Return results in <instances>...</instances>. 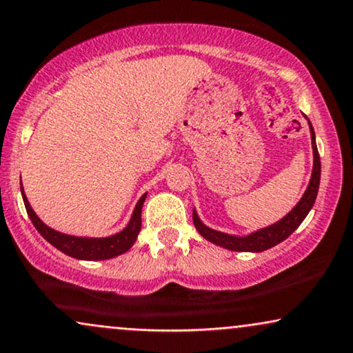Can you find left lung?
<instances>
[{
	"label": "left lung",
	"instance_id": "left-lung-1",
	"mask_svg": "<svg viewBox=\"0 0 353 353\" xmlns=\"http://www.w3.org/2000/svg\"><path fill=\"white\" fill-rule=\"evenodd\" d=\"M305 120L309 123V130H311V141H312V152H314V165H312V176L311 181H309L307 189L301 201L296 203V207L292 209L286 217H283L279 222H276L270 227L261 228V230H256L246 236H236V235H228V233L212 230V228L207 227L201 222L197 212L194 210L192 219L194 225L197 228V232L201 233L205 240L212 241V243L223 246V248L232 250V252H265V250L271 248V246L281 243L283 240H286L288 236L291 235L296 228L303 223V220L307 217L309 210L312 209L314 202H316L317 190H319V182H321V158L319 151H317L316 144V134H314V128L309 121V118L305 117Z\"/></svg>",
	"mask_w": 353,
	"mask_h": 353
}]
</instances>
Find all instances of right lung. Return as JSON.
Instances as JSON below:
<instances>
[{
	"label": "right lung",
	"mask_w": 353,
	"mask_h": 353,
	"mask_svg": "<svg viewBox=\"0 0 353 353\" xmlns=\"http://www.w3.org/2000/svg\"><path fill=\"white\" fill-rule=\"evenodd\" d=\"M21 194H23V201L24 205H26L28 215L34 223V227H36V230L39 232L50 245L55 246L57 250H61L62 253L69 254L72 258H77V260H110V258L123 254L133 246L136 239H138L139 230H141V209L144 201H146V194H144L138 201V203H136L133 215H131L130 219V223L126 225L121 232L114 233L112 236H105V239L74 236L54 230V228L48 227V225L37 217L36 212H34L32 207L29 205V201L26 194H24L23 188H21Z\"/></svg>",
	"instance_id": "right-lung-1"
}]
</instances>
